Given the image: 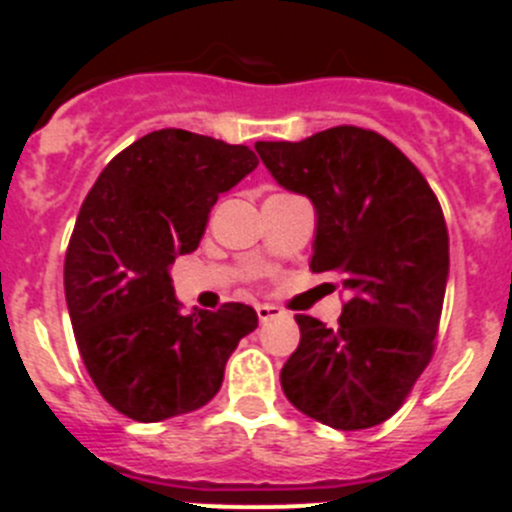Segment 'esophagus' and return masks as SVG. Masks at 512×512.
Segmentation results:
<instances>
[{
    "mask_svg": "<svg viewBox=\"0 0 512 512\" xmlns=\"http://www.w3.org/2000/svg\"><path fill=\"white\" fill-rule=\"evenodd\" d=\"M256 315H259L261 323H266V320H271V318H282L284 310L277 305H256Z\"/></svg>",
    "mask_w": 512,
    "mask_h": 512,
    "instance_id": "34e87169",
    "label": "esophagus"
}]
</instances>
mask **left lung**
<instances>
[{"label":"left lung","instance_id":"left-lung-1","mask_svg":"<svg viewBox=\"0 0 512 512\" xmlns=\"http://www.w3.org/2000/svg\"><path fill=\"white\" fill-rule=\"evenodd\" d=\"M284 189L315 207L310 269L336 274L348 300L338 328L295 315L300 346L282 390L300 413L361 431L395 415L436 348L449 230L436 194L395 143L338 125L300 143L259 140Z\"/></svg>","mask_w":512,"mask_h":512}]
</instances>
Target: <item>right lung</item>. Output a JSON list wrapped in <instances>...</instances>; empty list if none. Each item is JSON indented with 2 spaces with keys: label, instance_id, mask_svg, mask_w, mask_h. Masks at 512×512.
Returning a JSON list of instances; mask_svg holds the SVG:
<instances>
[{
  "label": "right lung",
  "instance_id": "add662e5",
  "mask_svg": "<svg viewBox=\"0 0 512 512\" xmlns=\"http://www.w3.org/2000/svg\"><path fill=\"white\" fill-rule=\"evenodd\" d=\"M256 166L248 146L166 128L117 153L89 189L63 289L81 361L117 413L158 423L207 405L259 325L243 302L182 315L169 274L200 246L217 197Z\"/></svg>",
  "mask_w": 512,
  "mask_h": 512
}]
</instances>
